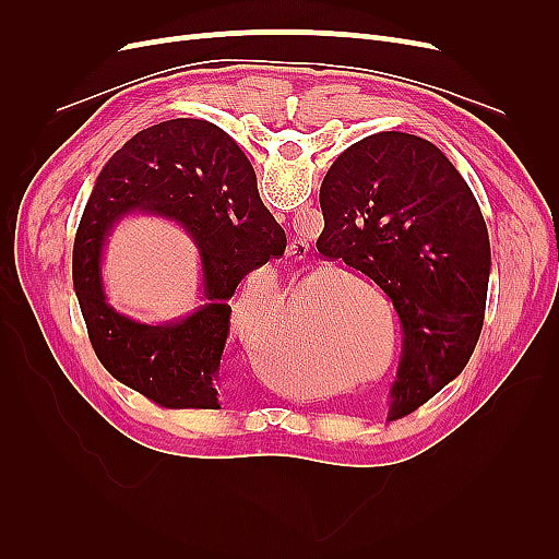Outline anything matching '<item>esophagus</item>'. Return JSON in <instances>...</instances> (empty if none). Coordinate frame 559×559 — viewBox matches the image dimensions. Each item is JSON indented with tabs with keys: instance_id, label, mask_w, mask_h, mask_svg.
<instances>
[{
	"instance_id": "esophagus-1",
	"label": "esophagus",
	"mask_w": 559,
	"mask_h": 559,
	"mask_svg": "<svg viewBox=\"0 0 559 559\" xmlns=\"http://www.w3.org/2000/svg\"><path fill=\"white\" fill-rule=\"evenodd\" d=\"M308 251H310V245H308L306 240H302V238H294V240L289 242V247H286V257H289L292 261H306Z\"/></svg>"
}]
</instances>
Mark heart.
<instances>
[{
    "mask_svg": "<svg viewBox=\"0 0 559 559\" xmlns=\"http://www.w3.org/2000/svg\"><path fill=\"white\" fill-rule=\"evenodd\" d=\"M352 280L326 277L317 282L308 292V300H317L314 310L310 312L306 326L298 331L284 347V361L317 376H335L341 373L347 361L349 345V321L354 312V296L349 294L347 284ZM338 286L335 287L334 284ZM334 289L331 290L330 286ZM257 308V296L245 294L235 302V324L251 314ZM277 352V337L263 347V357L273 359Z\"/></svg>",
    "mask_w": 559,
    "mask_h": 559,
    "instance_id": "obj_1",
    "label": "heart"
}]
</instances>
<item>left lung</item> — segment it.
<instances>
[{
	"mask_svg": "<svg viewBox=\"0 0 559 559\" xmlns=\"http://www.w3.org/2000/svg\"><path fill=\"white\" fill-rule=\"evenodd\" d=\"M317 249L373 280L401 319L389 419L417 411L462 373L483 331L489 235L476 198L441 148L376 132L321 181Z\"/></svg>",
	"mask_w": 559,
	"mask_h": 559,
	"instance_id": "1",
	"label": "left lung"
}]
</instances>
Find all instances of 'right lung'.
I'll return each instance as SVG.
<instances>
[{"instance_id": "right-lung-1", "label": "right lung", "mask_w": 559, "mask_h": 559, "mask_svg": "<svg viewBox=\"0 0 559 559\" xmlns=\"http://www.w3.org/2000/svg\"><path fill=\"white\" fill-rule=\"evenodd\" d=\"M130 211L175 217L199 245L206 306L170 325L118 316L102 289V245ZM286 235L233 138L200 118H175L128 140L107 160L74 240V292L91 345L109 373L163 408L218 411L228 394L222 354L228 298L251 270L280 259Z\"/></svg>"}]
</instances>
